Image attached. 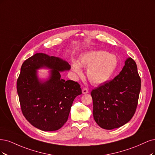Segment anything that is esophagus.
Listing matches in <instances>:
<instances>
[{"label":"esophagus","instance_id":"esophagus-1","mask_svg":"<svg viewBox=\"0 0 155 155\" xmlns=\"http://www.w3.org/2000/svg\"><path fill=\"white\" fill-rule=\"evenodd\" d=\"M82 93H83V94H86V93H88L87 89V88H86V87H83V88H82Z\"/></svg>","mask_w":155,"mask_h":155}]
</instances>
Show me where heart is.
I'll list each match as a JSON object with an SVG mask.
<instances>
[{
	"instance_id": "heart-1",
	"label": "heart",
	"mask_w": 155,
	"mask_h": 155,
	"mask_svg": "<svg viewBox=\"0 0 155 155\" xmlns=\"http://www.w3.org/2000/svg\"><path fill=\"white\" fill-rule=\"evenodd\" d=\"M118 60L114 54L105 51H91L84 53L79 62H73L71 69L77 76H81V67L87 69V77L94 85L107 82L118 67Z\"/></svg>"
}]
</instances>
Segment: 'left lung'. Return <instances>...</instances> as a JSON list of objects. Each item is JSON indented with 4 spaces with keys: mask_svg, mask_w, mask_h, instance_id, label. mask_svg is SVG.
Listing matches in <instances>:
<instances>
[{
    "mask_svg": "<svg viewBox=\"0 0 155 155\" xmlns=\"http://www.w3.org/2000/svg\"><path fill=\"white\" fill-rule=\"evenodd\" d=\"M140 88L137 64L128 58L117 77L91 92L93 117L97 124L110 130L127 123L135 113Z\"/></svg>",
    "mask_w": 155,
    "mask_h": 155,
    "instance_id": "left-lung-1",
    "label": "left lung"
}]
</instances>
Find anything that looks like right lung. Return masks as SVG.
Instances as JSON below:
<instances>
[{
	"label": "right lung",
	"mask_w": 155,
	"mask_h": 155,
	"mask_svg": "<svg viewBox=\"0 0 155 155\" xmlns=\"http://www.w3.org/2000/svg\"><path fill=\"white\" fill-rule=\"evenodd\" d=\"M52 69L48 81H39L37 69ZM70 65L61 58L36 53L25 61L17 81V90L23 115L32 126L42 131L61 128L68 120L74 99L82 94L80 84L61 78L60 71L69 70Z\"/></svg>",
	"instance_id": "obj_1"
}]
</instances>
